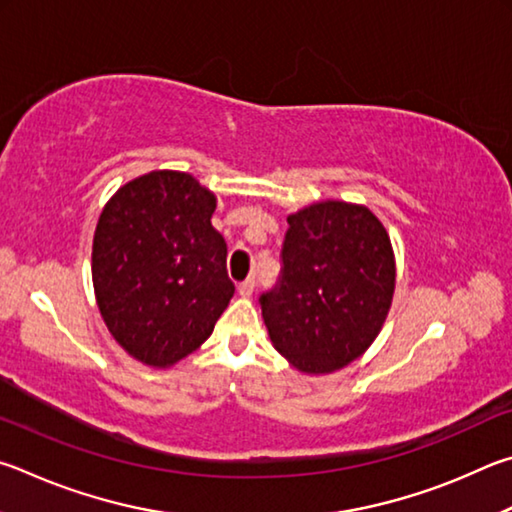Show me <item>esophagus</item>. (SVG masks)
I'll return each instance as SVG.
<instances>
[{
	"instance_id": "obj_1",
	"label": "esophagus",
	"mask_w": 512,
	"mask_h": 512,
	"mask_svg": "<svg viewBox=\"0 0 512 512\" xmlns=\"http://www.w3.org/2000/svg\"><path fill=\"white\" fill-rule=\"evenodd\" d=\"M254 288H256V281L254 279H247V281H242L240 285H238V294L240 297H251V294H254Z\"/></svg>"
}]
</instances>
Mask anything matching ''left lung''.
Segmentation results:
<instances>
[{"label": "left lung", "instance_id": "8db88e82", "mask_svg": "<svg viewBox=\"0 0 512 512\" xmlns=\"http://www.w3.org/2000/svg\"><path fill=\"white\" fill-rule=\"evenodd\" d=\"M279 290L261 297L276 351L306 375L344 369L380 335L396 290V256L364 204L315 202L288 215Z\"/></svg>", "mask_w": 512, "mask_h": 512}]
</instances>
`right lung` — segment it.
<instances>
[{"mask_svg":"<svg viewBox=\"0 0 512 512\" xmlns=\"http://www.w3.org/2000/svg\"><path fill=\"white\" fill-rule=\"evenodd\" d=\"M215 195L193 175L152 170L123 184L92 245L96 306L134 360L168 369L197 351L233 297Z\"/></svg>","mask_w":512,"mask_h":512,"instance_id":"1","label":"right lung"}]
</instances>
